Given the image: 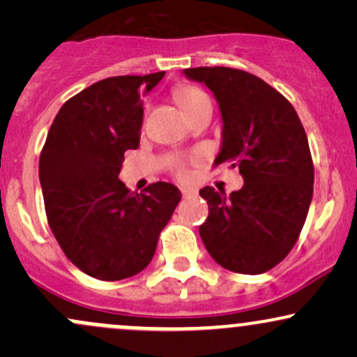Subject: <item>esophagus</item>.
Segmentation results:
<instances>
[{
	"label": "esophagus",
	"instance_id": "34e87169",
	"mask_svg": "<svg viewBox=\"0 0 357 357\" xmlns=\"http://www.w3.org/2000/svg\"><path fill=\"white\" fill-rule=\"evenodd\" d=\"M181 195L184 196V198H186V196L195 195V191H192V190H188V188H181Z\"/></svg>",
	"mask_w": 357,
	"mask_h": 357
}]
</instances>
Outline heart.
Listing matches in <instances>:
<instances>
[{
    "label": "heart",
    "instance_id": "b5f03b06",
    "mask_svg": "<svg viewBox=\"0 0 357 357\" xmlns=\"http://www.w3.org/2000/svg\"><path fill=\"white\" fill-rule=\"evenodd\" d=\"M174 100L178 102V105L181 107L184 116L190 117L199 105L204 102H210L206 93L202 89L192 87V85H183V87L174 90ZM184 169H179V176H184Z\"/></svg>",
    "mask_w": 357,
    "mask_h": 357
}]
</instances>
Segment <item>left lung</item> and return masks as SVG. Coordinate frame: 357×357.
Returning a JSON list of instances; mask_svg holds the SVG:
<instances>
[{
	"instance_id": "left-lung-1",
	"label": "left lung",
	"mask_w": 357,
	"mask_h": 357,
	"mask_svg": "<svg viewBox=\"0 0 357 357\" xmlns=\"http://www.w3.org/2000/svg\"><path fill=\"white\" fill-rule=\"evenodd\" d=\"M220 105L221 147L215 165L238 167L245 184L227 196L206 186L204 247L221 267L257 275L289 255L304 227L314 191L307 134L289 100L252 73L228 67L184 68Z\"/></svg>"
}]
</instances>
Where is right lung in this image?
Listing matches in <instances>:
<instances>
[{
    "mask_svg": "<svg viewBox=\"0 0 357 357\" xmlns=\"http://www.w3.org/2000/svg\"><path fill=\"white\" fill-rule=\"evenodd\" d=\"M162 77H109L84 89L61 105L40 154L52 233L68 260L99 280L142 272L181 199L171 183L130 192L119 179L124 153L141 139V96Z\"/></svg>",
    "mask_w": 357,
    "mask_h": 357,
    "instance_id": "add662e5",
    "label": "right lung"
}]
</instances>
